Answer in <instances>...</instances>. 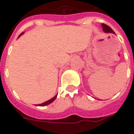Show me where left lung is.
I'll return each mask as SVG.
<instances>
[{
	"label": "left lung",
	"mask_w": 134,
	"mask_h": 134,
	"mask_svg": "<svg viewBox=\"0 0 134 134\" xmlns=\"http://www.w3.org/2000/svg\"><path fill=\"white\" fill-rule=\"evenodd\" d=\"M102 28H103V30H104V32H110V33H113V34H115V32L112 30V28H110V27L108 26H107L106 24H102Z\"/></svg>",
	"instance_id": "obj_1"
}]
</instances>
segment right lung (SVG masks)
I'll list each match as a JSON object with an SVG mask.
<instances>
[{
	"label": "right lung",
	"instance_id": "1",
	"mask_svg": "<svg viewBox=\"0 0 134 134\" xmlns=\"http://www.w3.org/2000/svg\"><path fill=\"white\" fill-rule=\"evenodd\" d=\"M22 34H23V32H22V33H21V34L19 35V36H21ZM56 97H57V95H55L54 97H53L52 99H51L50 100H48V101H47V102H44V103H42V104H38V106H46V105H48V104H50L51 103H52V102H53V101H54L55 99H56Z\"/></svg>",
	"mask_w": 134,
	"mask_h": 134
}]
</instances>
